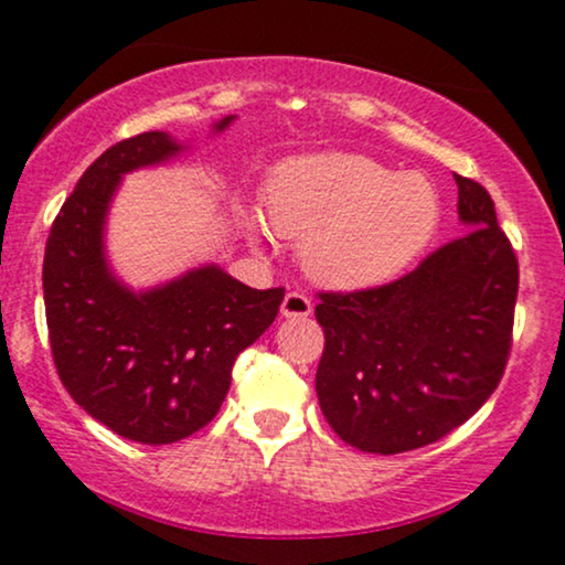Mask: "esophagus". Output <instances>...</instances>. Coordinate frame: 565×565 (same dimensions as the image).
Here are the masks:
<instances>
[{
  "label": "esophagus",
  "mask_w": 565,
  "mask_h": 565,
  "mask_svg": "<svg viewBox=\"0 0 565 565\" xmlns=\"http://www.w3.org/2000/svg\"><path fill=\"white\" fill-rule=\"evenodd\" d=\"M313 313V302L302 291H287L281 302V316L284 319H305V316Z\"/></svg>",
  "instance_id": "1"
}]
</instances>
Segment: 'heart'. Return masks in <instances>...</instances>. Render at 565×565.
Wrapping results in <instances>:
<instances>
[{"mask_svg": "<svg viewBox=\"0 0 565 565\" xmlns=\"http://www.w3.org/2000/svg\"><path fill=\"white\" fill-rule=\"evenodd\" d=\"M265 217L300 238V263L332 289H366L398 276L438 225V193L419 174L355 153H323L281 167L265 188Z\"/></svg>", "mask_w": 565, "mask_h": 565, "instance_id": "1", "label": "heart"}]
</instances>
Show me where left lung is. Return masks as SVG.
<instances>
[{
	"label": "left lung",
	"mask_w": 565,
	"mask_h": 565,
	"mask_svg": "<svg viewBox=\"0 0 565 565\" xmlns=\"http://www.w3.org/2000/svg\"><path fill=\"white\" fill-rule=\"evenodd\" d=\"M470 231L380 287L319 291L316 393L327 423L361 451L436 444L497 391L512 348L518 257L494 199L454 174Z\"/></svg>",
	"instance_id": "1"
}]
</instances>
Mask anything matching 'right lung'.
<instances>
[{
    "mask_svg": "<svg viewBox=\"0 0 565 565\" xmlns=\"http://www.w3.org/2000/svg\"><path fill=\"white\" fill-rule=\"evenodd\" d=\"M178 151L167 132L116 142L63 201L44 246L57 377L89 417L148 446L183 440L215 419L238 353L274 323L284 300V287L252 289L215 265L146 295L108 274L103 220L119 178Z\"/></svg>",
    "mask_w": 565,
    "mask_h": 565,
    "instance_id": "add662e5",
    "label": "right lung"
}]
</instances>
